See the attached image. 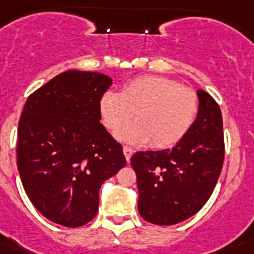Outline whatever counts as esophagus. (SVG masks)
Wrapping results in <instances>:
<instances>
[{
	"label": "esophagus",
	"mask_w": 254,
	"mask_h": 254,
	"mask_svg": "<svg viewBox=\"0 0 254 254\" xmlns=\"http://www.w3.org/2000/svg\"><path fill=\"white\" fill-rule=\"evenodd\" d=\"M123 154H125L126 159H127V162H128L129 159H131V156H132L133 149L131 148V147H127V145H125V147H123Z\"/></svg>",
	"instance_id": "1"
}]
</instances>
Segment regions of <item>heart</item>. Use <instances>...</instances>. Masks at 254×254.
<instances>
[{
    "label": "heart",
    "mask_w": 254,
    "mask_h": 254,
    "mask_svg": "<svg viewBox=\"0 0 254 254\" xmlns=\"http://www.w3.org/2000/svg\"><path fill=\"white\" fill-rule=\"evenodd\" d=\"M100 119L109 129H117L119 140L168 148L182 140L198 113L197 94L178 80L160 75H141L126 83L121 92L106 91L98 103Z\"/></svg>",
    "instance_id": "b5f03b06"
}]
</instances>
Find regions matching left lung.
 <instances>
[{
    "label": "left lung",
    "mask_w": 254,
    "mask_h": 254,
    "mask_svg": "<svg viewBox=\"0 0 254 254\" xmlns=\"http://www.w3.org/2000/svg\"><path fill=\"white\" fill-rule=\"evenodd\" d=\"M198 113L187 135L172 148L139 151L137 209L145 221L174 225L197 213L211 197L223 168V117L208 92L197 90Z\"/></svg>",
    "instance_id": "left-lung-1"
}]
</instances>
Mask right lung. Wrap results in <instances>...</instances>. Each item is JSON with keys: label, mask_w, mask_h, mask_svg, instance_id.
I'll use <instances>...</instances> for the list:
<instances>
[{"label": "right lung", "mask_w": 254, "mask_h": 254, "mask_svg": "<svg viewBox=\"0 0 254 254\" xmlns=\"http://www.w3.org/2000/svg\"><path fill=\"white\" fill-rule=\"evenodd\" d=\"M110 76L68 70L26 100L18 123L17 167L39 213L67 228L95 217L100 186L126 166L122 145L98 110Z\"/></svg>", "instance_id": "right-lung-1"}]
</instances>
